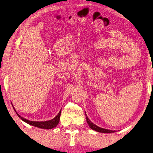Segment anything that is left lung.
<instances>
[{
	"label": "left lung",
	"mask_w": 153,
	"mask_h": 153,
	"mask_svg": "<svg viewBox=\"0 0 153 153\" xmlns=\"http://www.w3.org/2000/svg\"><path fill=\"white\" fill-rule=\"evenodd\" d=\"M86 113V112H85ZM86 121L87 123H88L89 127L91 128L92 129L96 131L97 132H100V133H114L116 131H113V130H110V129H104V128H102V127H100L98 126H96V125L93 123L91 121H90L88 117H87L86 114Z\"/></svg>",
	"instance_id": "left-lung-1"
}]
</instances>
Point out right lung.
<instances>
[{"instance_id":"1","label":"right lung","mask_w":153,"mask_h":153,"mask_svg":"<svg viewBox=\"0 0 153 153\" xmlns=\"http://www.w3.org/2000/svg\"><path fill=\"white\" fill-rule=\"evenodd\" d=\"M14 110L16 111V114L18 115V116L22 120L24 121V122L28 123V124L31 125V126H33L34 127H39V128L45 129H53L57 126L59 122V120H60V116H61V110L57 116H56L53 118V119H52L51 120L45 121H30L28 120L25 119V118L20 116V115L17 113L16 111V110L14 109Z\"/></svg>"}]
</instances>
